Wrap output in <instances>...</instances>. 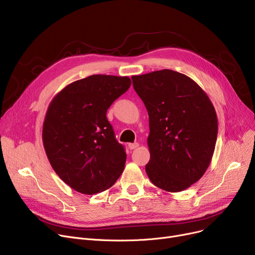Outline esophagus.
<instances>
[{
  "instance_id": "esophagus-1",
  "label": "esophagus",
  "mask_w": 255,
  "mask_h": 255,
  "mask_svg": "<svg viewBox=\"0 0 255 255\" xmlns=\"http://www.w3.org/2000/svg\"><path fill=\"white\" fill-rule=\"evenodd\" d=\"M139 146V143H137V142H135V143H129L128 144V148L129 149H135V148H137Z\"/></svg>"
}]
</instances>
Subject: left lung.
<instances>
[{
    "label": "left lung",
    "mask_w": 255,
    "mask_h": 255,
    "mask_svg": "<svg viewBox=\"0 0 255 255\" xmlns=\"http://www.w3.org/2000/svg\"><path fill=\"white\" fill-rule=\"evenodd\" d=\"M132 86L148 112L151 183L180 192L201 178L212 161L218 135L215 108L197 83L171 69L132 76Z\"/></svg>",
    "instance_id": "1"
}]
</instances>
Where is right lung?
I'll list each match as a JSON object with an SVG mask.
<instances>
[{"mask_svg": "<svg viewBox=\"0 0 255 255\" xmlns=\"http://www.w3.org/2000/svg\"><path fill=\"white\" fill-rule=\"evenodd\" d=\"M129 86L128 77L93 75L67 85L48 106L43 146L55 172L74 190L103 192L123 173L126 149L106 114Z\"/></svg>", "mask_w": 255, "mask_h": 255, "instance_id": "1", "label": "right lung"}]
</instances>
